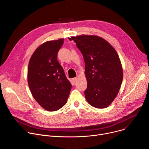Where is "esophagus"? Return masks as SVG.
Instances as JSON below:
<instances>
[{"label": "esophagus", "mask_w": 149, "mask_h": 149, "mask_svg": "<svg viewBox=\"0 0 149 149\" xmlns=\"http://www.w3.org/2000/svg\"><path fill=\"white\" fill-rule=\"evenodd\" d=\"M77 79H78V78L77 77H75V78H73L72 79V80L73 81V82H75V81H77Z\"/></svg>", "instance_id": "1"}]
</instances>
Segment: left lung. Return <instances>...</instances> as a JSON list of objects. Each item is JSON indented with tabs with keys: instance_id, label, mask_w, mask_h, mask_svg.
Listing matches in <instances>:
<instances>
[{
	"instance_id": "obj_1",
	"label": "left lung",
	"mask_w": 149,
	"mask_h": 149,
	"mask_svg": "<svg viewBox=\"0 0 149 149\" xmlns=\"http://www.w3.org/2000/svg\"><path fill=\"white\" fill-rule=\"evenodd\" d=\"M83 55L88 102L97 109L107 107L117 95L123 81V68L115 49L103 38L93 35L68 38Z\"/></svg>"
}]
</instances>
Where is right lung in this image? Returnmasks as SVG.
<instances>
[{"mask_svg":"<svg viewBox=\"0 0 149 149\" xmlns=\"http://www.w3.org/2000/svg\"><path fill=\"white\" fill-rule=\"evenodd\" d=\"M63 39L47 41L32 55L28 65V82L31 93L42 107L56 111L64 105L71 89V84L57 61Z\"/></svg>","mask_w":149,"mask_h":149,"instance_id":"add662e5","label":"right lung"}]
</instances>
